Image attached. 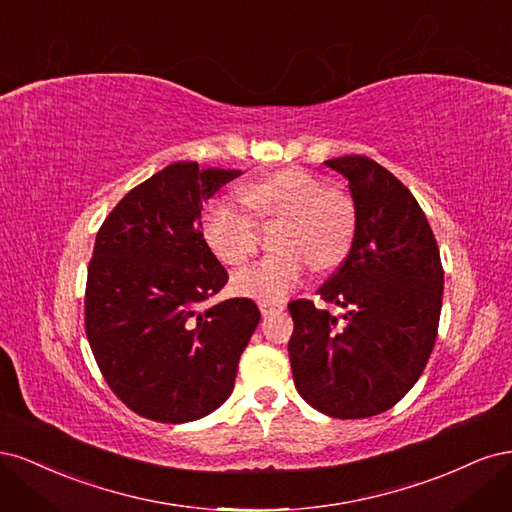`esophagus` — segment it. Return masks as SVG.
Masks as SVG:
<instances>
[{"mask_svg": "<svg viewBox=\"0 0 512 512\" xmlns=\"http://www.w3.org/2000/svg\"><path fill=\"white\" fill-rule=\"evenodd\" d=\"M258 307H260L262 316H267V314L275 312V309H282L284 305H282V303H277V301H267V299H260V301H258Z\"/></svg>", "mask_w": 512, "mask_h": 512, "instance_id": "1", "label": "esophagus"}]
</instances>
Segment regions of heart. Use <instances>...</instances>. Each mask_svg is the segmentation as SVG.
Wrapping results in <instances>:
<instances>
[{
	"mask_svg": "<svg viewBox=\"0 0 512 512\" xmlns=\"http://www.w3.org/2000/svg\"><path fill=\"white\" fill-rule=\"evenodd\" d=\"M256 215L282 220L277 245L282 252L254 262L232 280L237 292L258 299H280L297 286L309 269L339 265L350 250L356 213L346 192L322 188L299 166H284L245 190ZM203 235L213 254L230 267H243L256 252L258 224L228 200H215L203 215Z\"/></svg>",
	"mask_w": 512,
	"mask_h": 512,
	"instance_id": "obj_1",
	"label": "heart"
}]
</instances>
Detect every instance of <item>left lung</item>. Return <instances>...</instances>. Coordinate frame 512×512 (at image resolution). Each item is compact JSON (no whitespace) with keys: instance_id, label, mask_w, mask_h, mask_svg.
Returning a JSON list of instances; mask_svg holds the SVG:
<instances>
[{"instance_id":"8db88e82","label":"left lung","mask_w":512,"mask_h":512,"mask_svg":"<svg viewBox=\"0 0 512 512\" xmlns=\"http://www.w3.org/2000/svg\"><path fill=\"white\" fill-rule=\"evenodd\" d=\"M348 179L356 226L348 256L316 294L290 301L294 386L333 418L393 408L421 378L436 344L444 269L423 209L393 173L365 156L324 162Z\"/></svg>"}]
</instances>
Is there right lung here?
Instances as JSON below:
<instances>
[{
    "label": "right lung",
    "instance_id": "right-lung-1",
    "mask_svg": "<svg viewBox=\"0 0 512 512\" xmlns=\"http://www.w3.org/2000/svg\"><path fill=\"white\" fill-rule=\"evenodd\" d=\"M239 170L175 162L136 185L98 230L85 288V333L111 391L158 423L220 408L260 322L252 299L203 307L228 273L200 211Z\"/></svg>",
    "mask_w": 512,
    "mask_h": 512
}]
</instances>
